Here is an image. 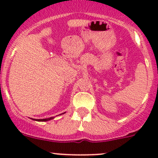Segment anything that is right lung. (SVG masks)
Returning a JSON list of instances; mask_svg holds the SVG:
<instances>
[{"instance_id": "obj_1", "label": "right lung", "mask_w": 158, "mask_h": 158, "mask_svg": "<svg viewBox=\"0 0 158 158\" xmlns=\"http://www.w3.org/2000/svg\"><path fill=\"white\" fill-rule=\"evenodd\" d=\"M65 113V112H64ZM54 117H51V118H44V119H33V120H36V121H38V122H47V121H49V120H52V119H53Z\"/></svg>"}]
</instances>
